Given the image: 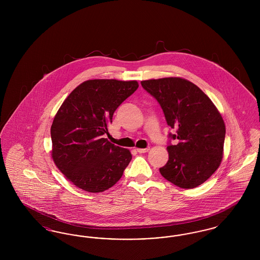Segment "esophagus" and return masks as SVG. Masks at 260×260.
Wrapping results in <instances>:
<instances>
[{"mask_svg": "<svg viewBox=\"0 0 260 260\" xmlns=\"http://www.w3.org/2000/svg\"><path fill=\"white\" fill-rule=\"evenodd\" d=\"M150 148H138L136 149V151L138 152V153H146V152H148Z\"/></svg>", "mask_w": 260, "mask_h": 260, "instance_id": "1", "label": "esophagus"}]
</instances>
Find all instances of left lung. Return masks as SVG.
<instances>
[{
  "label": "left lung",
  "mask_w": 260,
  "mask_h": 260,
  "mask_svg": "<svg viewBox=\"0 0 260 260\" xmlns=\"http://www.w3.org/2000/svg\"><path fill=\"white\" fill-rule=\"evenodd\" d=\"M142 87L161 105L167 124L176 129L170 134L178 143H169V161L161 175L184 189L203 184L222 160L225 124L209 96L182 78H162L141 82Z\"/></svg>",
  "instance_id": "obj_1"
}]
</instances>
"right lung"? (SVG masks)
Wrapping results in <instances>:
<instances>
[{"mask_svg":"<svg viewBox=\"0 0 260 260\" xmlns=\"http://www.w3.org/2000/svg\"><path fill=\"white\" fill-rule=\"evenodd\" d=\"M137 87L136 81L88 80L62 103L50 127L51 157L76 187L99 193L122 177L132 154L102 136L114 112Z\"/></svg>","mask_w":260,"mask_h":260,"instance_id":"right-lung-1","label":"right lung"}]
</instances>
